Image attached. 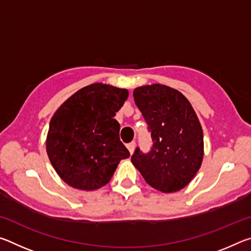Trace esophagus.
Here are the masks:
<instances>
[{"instance_id":"34e87169","label":"esophagus","mask_w":251,"mask_h":251,"mask_svg":"<svg viewBox=\"0 0 251 251\" xmlns=\"http://www.w3.org/2000/svg\"><path fill=\"white\" fill-rule=\"evenodd\" d=\"M135 146H136L135 142H131V143H129V144H127V148H128V151H129L130 154H133V152H134Z\"/></svg>"}]
</instances>
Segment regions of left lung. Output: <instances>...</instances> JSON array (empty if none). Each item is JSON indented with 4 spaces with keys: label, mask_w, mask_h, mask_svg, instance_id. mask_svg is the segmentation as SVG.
<instances>
[{
    "label": "left lung",
    "mask_w": 251,
    "mask_h": 251,
    "mask_svg": "<svg viewBox=\"0 0 251 251\" xmlns=\"http://www.w3.org/2000/svg\"><path fill=\"white\" fill-rule=\"evenodd\" d=\"M133 95L154 144L147 154L136 148L131 163L152 188L178 192L202 163L203 134L196 113L179 91L166 85H145L135 88Z\"/></svg>",
    "instance_id": "1"
}]
</instances>
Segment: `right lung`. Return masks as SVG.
<instances>
[{"label": "right lung", "instance_id": "obj_1", "mask_svg": "<svg viewBox=\"0 0 251 251\" xmlns=\"http://www.w3.org/2000/svg\"><path fill=\"white\" fill-rule=\"evenodd\" d=\"M128 91L95 83L80 88L54 113L46 137V151L57 175L67 185L95 190L113 177L129 151L120 139L114 116Z\"/></svg>", "mask_w": 251, "mask_h": 251}]
</instances>
